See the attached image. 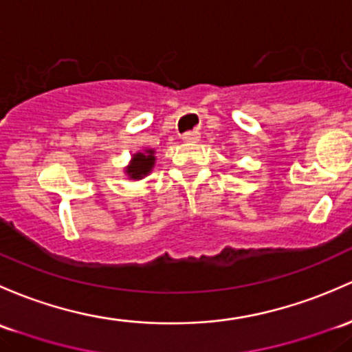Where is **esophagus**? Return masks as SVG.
Segmentation results:
<instances>
[{"label": "esophagus", "mask_w": 352, "mask_h": 352, "mask_svg": "<svg viewBox=\"0 0 352 352\" xmlns=\"http://www.w3.org/2000/svg\"><path fill=\"white\" fill-rule=\"evenodd\" d=\"M199 138H201V135H199L197 131H188V133H186V135L182 136V140L186 143H197Z\"/></svg>", "instance_id": "esophagus-1"}]
</instances>
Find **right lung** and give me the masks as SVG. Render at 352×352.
Returning a JSON list of instances; mask_svg holds the SVG:
<instances>
[{"instance_id":"obj_1","label":"right lung","mask_w":352,"mask_h":352,"mask_svg":"<svg viewBox=\"0 0 352 352\" xmlns=\"http://www.w3.org/2000/svg\"><path fill=\"white\" fill-rule=\"evenodd\" d=\"M155 162H157V157H155L153 148L140 150L133 155L129 164L124 166V173H126L129 180H142L145 179L148 173H151Z\"/></svg>"}]
</instances>
